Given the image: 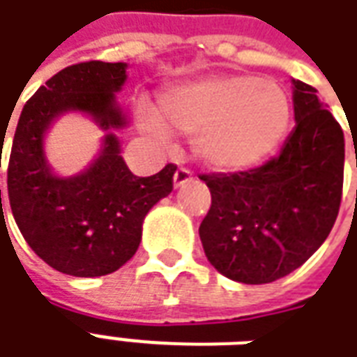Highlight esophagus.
<instances>
[{"label": "esophagus", "mask_w": 357, "mask_h": 357, "mask_svg": "<svg viewBox=\"0 0 357 357\" xmlns=\"http://www.w3.org/2000/svg\"><path fill=\"white\" fill-rule=\"evenodd\" d=\"M190 181H192V173L188 171V169H183V167H181V169H176V171H174V176H173L174 188H181L183 184L190 183Z\"/></svg>", "instance_id": "obj_1"}]
</instances>
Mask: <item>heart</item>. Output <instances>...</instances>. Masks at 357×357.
Segmentation results:
<instances>
[{"label":"heart","instance_id":"obj_1","mask_svg":"<svg viewBox=\"0 0 357 357\" xmlns=\"http://www.w3.org/2000/svg\"><path fill=\"white\" fill-rule=\"evenodd\" d=\"M292 121L287 92L254 75H213L169 86L155 109L136 105V123L167 146L171 134L192 136V153L215 173H242L277 151Z\"/></svg>","mask_w":357,"mask_h":357}]
</instances>
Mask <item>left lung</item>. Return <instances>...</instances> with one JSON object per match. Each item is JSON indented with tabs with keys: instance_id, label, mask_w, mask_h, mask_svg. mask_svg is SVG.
<instances>
[{
	"instance_id": "obj_1",
	"label": "left lung",
	"mask_w": 357,
	"mask_h": 357,
	"mask_svg": "<svg viewBox=\"0 0 357 357\" xmlns=\"http://www.w3.org/2000/svg\"><path fill=\"white\" fill-rule=\"evenodd\" d=\"M294 130L265 165L202 174L211 207L199 225L209 264L227 279L265 284L312 257L333 229L344 178V132L317 90L292 78Z\"/></svg>"
}]
</instances>
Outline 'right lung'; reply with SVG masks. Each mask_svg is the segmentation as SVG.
<instances>
[{
	"label": "right lung",
	"mask_w": 357,
	"mask_h": 357,
	"mask_svg": "<svg viewBox=\"0 0 357 357\" xmlns=\"http://www.w3.org/2000/svg\"><path fill=\"white\" fill-rule=\"evenodd\" d=\"M126 63L88 61L52 77L22 107L7 169L9 204L19 231L38 257L73 277H102L136 254L151 207L173 190L174 165L136 176L121 155L115 130L126 126L117 96ZM67 112L90 116L104 130L102 148L84 172L55 174L45 136Z\"/></svg>",
	"instance_id": "add662e5"
}]
</instances>
